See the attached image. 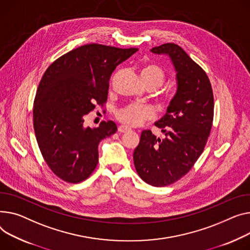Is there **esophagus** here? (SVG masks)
Segmentation results:
<instances>
[{"label":"esophagus","instance_id":"34e87169","mask_svg":"<svg viewBox=\"0 0 250 250\" xmlns=\"http://www.w3.org/2000/svg\"><path fill=\"white\" fill-rule=\"evenodd\" d=\"M118 131L121 132V134H125V132L129 131V128L126 127V126H124V125H120L119 128H118Z\"/></svg>","mask_w":250,"mask_h":250}]
</instances>
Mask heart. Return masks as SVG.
Wrapping results in <instances>:
<instances>
[{
	"mask_svg": "<svg viewBox=\"0 0 250 250\" xmlns=\"http://www.w3.org/2000/svg\"><path fill=\"white\" fill-rule=\"evenodd\" d=\"M142 77L147 87H161L166 80V73L156 64L146 65L142 69ZM171 97L165 98L166 103H169ZM155 112L152 107L141 105L138 104H130L115 113V118L121 124L125 126H139L146 121L153 120Z\"/></svg>",
	"mask_w": 250,
	"mask_h": 250,
	"instance_id": "heart-1",
	"label": "heart"
}]
</instances>
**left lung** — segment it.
<instances>
[{
	"label": "left lung",
	"instance_id": "obj_1",
	"mask_svg": "<svg viewBox=\"0 0 250 250\" xmlns=\"http://www.w3.org/2000/svg\"><path fill=\"white\" fill-rule=\"evenodd\" d=\"M151 51L169 54L177 71L178 90L167 113L155 124L166 138L143 130L134 164L146 184L165 187L185 176L203 153L213 125L214 96L204 69L179 45L166 43Z\"/></svg>",
	"mask_w": 250,
	"mask_h": 250
}]
</instances>
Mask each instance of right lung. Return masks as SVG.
I'll return each mask as SVG.
<instances>
[{
	"label": "right lung",
	"mask_w": 250,
	"mask_h": 250,
	"mask_svg": "<svg viewBox=\"0 0 250 250\" xmlns=\"http://www.w3.org/2000/svg\"><path fill=\"white\" fill-rule=\"evenodd\" d=\"M138 51L102 44L80 46L56 59L43 74L34 99L33 125L49 169L64 182L86 180L98 163V144L118 129L111 122L85 127L84 115L107 101L119 64Z\"/></svg>",
	"instance_id": "right-lung-1"
}]
</instances>
